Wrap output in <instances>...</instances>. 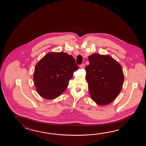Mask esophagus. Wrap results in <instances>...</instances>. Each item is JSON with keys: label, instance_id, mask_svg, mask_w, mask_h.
<instances>
[{"label": "esophagus", "instance_id": "34e87169", "mask_svg": "<svg viewBox=\"0 0 146 146\" xmlns=\"http://www.w3.org/2000/svg\"><path fill=\"white\" fill-rule=\"evenodd\" d=\"M84 67H85V64H82L80 66V67L81 68H84Z\"/></svg>", "mask_w": 146, "mask_h": 146}]
</instances>
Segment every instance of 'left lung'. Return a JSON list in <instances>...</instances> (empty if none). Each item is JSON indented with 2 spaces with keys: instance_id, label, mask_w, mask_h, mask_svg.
Segmentation results:
<instances>
[{
  "instance_id": "8db88e82",
  "label": "left lung",
  "mask_w": 146,
  "mask_h": 146,
  "mask_svg": "<svg viewBox=\"0 0 146 146\" xmlns=\"http://www.w3.org/2000/svg\"><path fill=\"white\" fill-rule=\"evenodd\" d=\"M86 80L91 98L99 106L112 103L121 91L124 76L121 66L109 55L94 53L89 56Z\"/></svg>"
}]
</instances>
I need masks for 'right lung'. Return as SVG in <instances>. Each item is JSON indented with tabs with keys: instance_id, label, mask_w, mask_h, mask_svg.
<instances>
[{
	"instance_id": "obj_1",
	"label": "right lung",
	"mask_w": 146,
	"mask_h": 146,
	"mask_svg": "<svg viewBox=\"0 0 146 146\" xmlns=\"http://www.w3.org/2000/svg\"><path fill=\"white\" fill-rule=\"evenodd\" d=\"M79 67L74 58L67 53L50 52L35 66L33 80L37 93L44 99L60 96Z\"/></svg>"
}]
</instances>
